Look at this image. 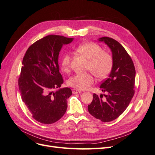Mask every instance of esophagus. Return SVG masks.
Segmentation results:
<instances>
[{
	"instance_id": "34e87169",
	"label": "esophagus",
	"mask_w": 155,
	"mask_h": 155,
	"mask_svg": "<svg viewBox=\"0 0 155 155\" xmlns=\"http://www.w3.org/2000/svg\"><path fill=\"white\" fill-rule=\"evenodd\" d=\"M72 93L74 94H78V93H80L81 92V90H78V89H76V88H74L72 90Z\"/></svg>"
}]
</instances>
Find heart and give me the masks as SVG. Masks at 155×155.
<instances>
[{
	"label": "heart",
	"instance_id": "heart-1",
	"mask_svg": "<svg viewBox=\"0 0 155 155\" xmlns=\"http://www.w3.org/2000/svg\"><path fill=\"white\" fill-rule=\"evenodd\" d=\"M78 52L89 60L88 69L100 78H105L110 72L113 61L112 56L103 51L100 45L94 43H85L79 45L76 48ZM71 55L65 53L61 59V67L64 72H68L70 68ZM94 81V78L91 73H78L70 78L68 85L78 90H85L88 88Z\"/></svg>",
	"mask_w": 155,
	"mask_h": 155
}]
</instances>
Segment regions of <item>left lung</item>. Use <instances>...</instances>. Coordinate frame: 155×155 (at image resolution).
Masks as SVG:
<instances>
[{
    "instance_id": "obj_1",
    "label": "left lung",
    "mask_w": 155,
    "mask_h": 155,
    "mask_svg": "<svg viewBox=\"0 0 155 155\" xmlns=\"http://www.w3.org/2000/svg\"><path fill=\"white\" fill-rule=\"evenodd\" d=\"M110 48L113 64L109 78L102 82L100 88L107 94H93V100L88 105L92 116L103 122L116 119L125 110L134 94L135 68L132 59L123 46L108 37L98 39ZM104 95L105 98L102 97Z\"/></svg>"
}]
</instances>
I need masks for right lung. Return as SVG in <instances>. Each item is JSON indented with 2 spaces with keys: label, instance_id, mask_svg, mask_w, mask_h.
<instances>
[{
  "label": "right lung",
  "instance_id": "add662e5",
  "mask_svg": "<svg viewBox=\"0 0 155 155\" xmlns=\"http://www.w3.org/2000/svg\"><path fill=\"white\" fill-rule=\"evenodd\" d=\"M73 39L47 35L31 45L23 58L18 83L21 98L33 118L41 124L55 123L67 111L72 93L68 87L60 88L63 79L58 58L63 45Z\"/></svg>",
  "mask_w": 155,
  "mask_h": 155
}]
</instances>
